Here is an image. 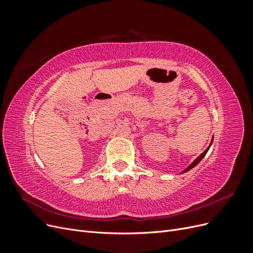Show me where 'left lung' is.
I'll return each instance as SVG.
<instances>
[{
  "mask_svg": "<svg viewBox=\"0 0 253 253\" xmlns=\"http://www.w3.org/2000/svg\"><path fill=\"white\" fill-rule=\"evenodd\" d=\"M212 141H213V139H212ZM212 141H211V144H212ZM211 144H210V145H211ZM210 145H209V148H210ZM209 148H208V149H206V150L204 151V153H202V154H201L200 156H198V157H197V158L194 160V162H193L192 164H191V165H190V166L187 168V169H186L185 171H183V172H187V171H189L190 169H192V168H194V167H195V166H196L198 163H200L201 160L203 159V157H204V156L207 154V152H208Z\"/></svg>",
  "mask_w": 253,
  "mask_h": 253,
  "instance_id": "left-lung-1",
  "label": "left lung"
}]
</instances>
